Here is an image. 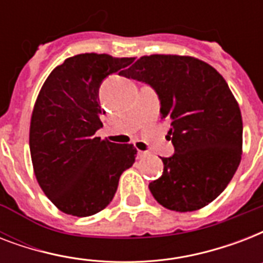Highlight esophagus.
Wrapping results in <instances>:
<instances>
[{
	"instance_id": "esophagus-1",
	"label": "esophagus",
	"mask_w": 263,
	"mask_h": 263,
	"mask_svg": "<svg viewBox=\"0 0 263 263\" xmlns=\"http://www.w3.org/2000/svg\"><path fill=\"white\" fill-rule=\"evenodd\" d=\"M148 156V152H138V158L139 160H142V158H144V157H147Z\"/></svg>"
}]
</instances>
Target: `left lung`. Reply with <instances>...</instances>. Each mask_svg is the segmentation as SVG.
I'll return each mask as SVG.
<instances>
[{"label": "left lung", "instance_id": "8db88e82", "mask_svg": "<svg viewBox=\"0 0 263 263\" xmlns=\"http://www.w3.org/2000/svg\"><path fill=\"white\" fill-rule=\"evenodd\" d=\"M123 76L156 91L171 125L175 154L162 158V176L148 184L153 196L175 212L213 202L241 160L240 109L224 78L200 60L165 54L140 57Z\"/></svg>", "mask_w": 263, "mask_h": 263}]
</instances>
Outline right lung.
Wrapping results in <instances>:
<instances>
[{"instance_id": "right-lung-1", "label": "right lung", "mask_w": 263, "mask_h": 263, "mask_svg": "<svg viewBox=\"0 0 263 263\" xmlns=\"http://www.w3.org/2000/svg\"><path fill=\"white\" fill-rule=\"evenodd\" d=\"M135 59L86 53L53 69L39 91L30 127L35 176L45 195L61 212L88 217L115 196L120 176L135 162L132 144L101 140L99 87L107 76Z\"/></svg>"}]
</instances>
